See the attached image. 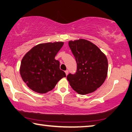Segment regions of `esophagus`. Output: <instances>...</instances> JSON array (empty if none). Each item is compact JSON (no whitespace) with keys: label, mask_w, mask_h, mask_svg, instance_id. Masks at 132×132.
<instances>
[{"label":"esophagus","mask_w":132,"mask_h":132,"mask_svg":"<svg viewBox=\"0 0 132 132\" xmlns=\"http://www.w3.org/2000/svg\"><path fill=\"white\" fill-rule=\"evenodd\" d=\"M68 73H69V71L68 70H66V71H65V73H66V75L67 76V75H68Z\"/></svg>","instance_id":"obj_1"}]
</instances>
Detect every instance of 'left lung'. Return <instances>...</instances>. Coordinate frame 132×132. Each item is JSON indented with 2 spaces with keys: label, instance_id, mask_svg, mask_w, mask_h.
<instances>
[{
  "label": "left lung",
  "instance_id": "left-lung-1",
  "mask_svg": "<svg viewBox=\"0 0 132 132\" xmlns=\"http://www.w3.org/2000/svg\"><path fill=\"white\" fill-rule=\"evenodd\" d=\"M69 46L77 63L76 72L67 76L70 85L80 95L93 92L107 77V57L97 46L87 40H70Z\"/></svg>",
  "mask_w": 132,
  "mask_h": 132
}]
</instances>
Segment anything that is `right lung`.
<instances>
[{
  "label": "right lung",
  "mask_w": 132,
  "mask_h": 132,
  "mask_svg": "<svg viewBox=\"0 0 132 132\" xmlns=\"http://www.w3.org/2000/svg\"><path fill=\"white\" fill-rule=\"evenodd\" d=\"M62 42L39 44L23 57L20 67V76L33 91L46 93L52 90L63 77L60 63L55 57L63 45Z\"/></svg>",
  "instance_id": "add662e5"
}]
</instances>
